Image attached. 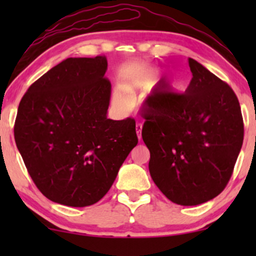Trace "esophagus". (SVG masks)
<instances>
[{
	"mask_svg": "<svg viewBox=\"0 0 256 256\" xmlns=\"http://www.w3.org/2000/svg\"><path fill=\"white\" fill-rule=\"evenodd\" d=\"M136 132H137L138 140H140V138H142V122H137V124H136Z\"/></svg>",
	"mask_w": 256,
	"mask_h": 256,
	"instance_id": "34e87169",
	"label": "esophagus"
}]
</instances>
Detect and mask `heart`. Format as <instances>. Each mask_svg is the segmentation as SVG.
I'll return each mask as SVG.
<instances>
[{"instance_id":"b5f03b06","label":"heart","mask_w":256,"mask_h":256,"mask_svg":"<svg viewBox=\"0 0 256 256\" xmlns=\"http://www.w3.org/2000/svg\"><path fill=\"white\" fill-rule=\"evenodd\" d=\"M155 82H156V78L152 74H134L126 82L124 85V90L128 94H134L138 90H149L155 84ZM114 98L119 104H124L125 101L124 96L119 91L114 92Z\"/></svg>"}]
</instances>
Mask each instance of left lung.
I'll use <instances>...</instances> for the list:
<instances>
[{
	"instance_id": "obj_1",
	"label": "left lung",
	"mask_w": 256,
	"mask_h": 256,
	"mask_svg": "<svg viewBox=\"0 0 256 256\" xmlns=\"http://www.w3.org/2000/svg\"><path fill=\"white\" fill-rule=\"evenodd\" d=\"M189 67L184 94H161L142 110L149 172L161 192L182 206L204 204L225 189L244 136L234 90L194 58Z\"/></svg>"
}]
</instances>
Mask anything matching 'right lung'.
<instances>
[{
  "label": "right lung",
  "mask_w": 256,
  "mask_h": 256,
  "mask_svg": "<svg viewBox=\"0 0 256 256\" xmlns=\"http://www.w3.org/2000/svg\"><path fill=\"white\" fill-rule=\"evenodd\" d=\"M106 56L68 58L28 88L14 138L28 174L52 202H98L137 146L136 122L107 118L110 82Z\"/></svg>",
  "instance_id": "right-lung-1"
}]
</instances>
